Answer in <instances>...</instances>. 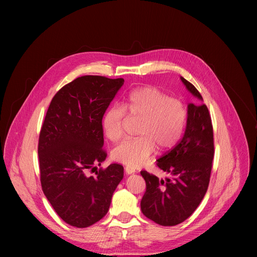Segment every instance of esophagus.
<instances>
[{
  "label": "esophagus",
  "mask_w": 257,
  "mask_h": 257,
  "mask_svg": "<svg viewBox=\"0 0 257 257\" xmlns=\"http://www.w3.org/2000/svg\"><path fill=\"white\" fill-rule=\"evenodd\" d=\"M125 173L127 174V175H131V174H133V173H135V170L133 169V168H131V167H125Z\"/></svg>",
  "instance_id": "obj_1"
}]
</instances>
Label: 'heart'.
I'll return each mask as SVG.
<instances>
[{"mask_svg":"<svg viewBox=\"0 0 257 257\" xmlns=\"http://www.w3.org/2000/svg\"><path fill=\"white\" fill-rule=\"evenodd\" d=\"M140 119L136 133L117 144L112 151L116 162L137 168L148 162L157 145L160 150L172 148L184 130L187 112L179 98L169 95L156 86H143L132 90L122 105L109 107L102 119L106 137L117 141L123 135V123L127 118Z\"/></svg>","mask_w":257,"mask_h":257,"instance_id":"obj_1","label":"heart"}]
</instances>
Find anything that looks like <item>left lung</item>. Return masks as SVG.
Masks as SVG:
<instances>
[{"instance_id": "obj_1", "label": "left lung", "mask_w": 257, "mask_h": 257, "mask_svg": "<svg viewBox=\"0 0 257 257\" xmlns=\"http://www.w3.org/2000/svg\"><path fill=\"white\" fill-rule=\"evenodd\" d=\"M181 80L188 91L202 100L193 84L183 77ZM213 154V130L208 108L204 103H189L184 135L157 163L169 177L160 180L146 171L140 172L146 183L140 202L142 213L165 227L184 222L207 191Z\"/></svg>"}]
</instances>
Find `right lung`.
I'll use <instances>...</instances> for the list:
<instances>
[{
  "instance_id": "right-lung-1",
  "label": "right lung",
  "mask_w": 257,
  "mask_h": 257,
  "mask_svg": "<svg viewBox=\"0 0 257 257\" xmlns=\"http://www.w3.org/2000/svg\"><path fill=\"white\" fill-rule=\"evenodd\" d=\"M123 84V78L81 76L63 86L48 108L38 151L42 188L70 226L86 228L102 218L123 179L119 164L87 175L106 158L101 121Z\"/></svg>"
}]
</instances>
